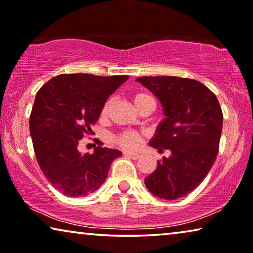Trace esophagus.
Returning <instances> with one entry per match:
<instances>
[{
    "label": "esophagus",
    "instance_id": "34e87169",
    "mask_svg": "<svg viewBox=\"0 0 253 253\" xmlns=\"http://www.w3.org/2000/svg\"><path fill=\"white\" fill-rule=\"evenodd\" d=\"M126 157H129L131 159H133V160H137V159H139L140 155L139 154H136V153H131V152H124L123 153Z\"/></svg>",
    "mask_w": 253,
    "mask_h": 253
}]
</instances>
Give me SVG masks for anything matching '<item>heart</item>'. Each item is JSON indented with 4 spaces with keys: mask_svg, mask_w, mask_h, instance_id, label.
Masks as SVG:
<instances>
[{
    "mask_svg": "<svg viewBox=\"0 0 253 253\" xmlns=\"http://www.w3.org/2000/svg\"><path fill=\"white\" fill-rule=\"evenodd\" d=\"M132 100L134 102V106L139 107L140 105H143L144 102L148 101V100H153V98H152L150 94H147V93L139 92V93H136V94H133ZM109 108H110V102L106 101L105 105L102 106L101 112H100V116H101V119H105V117L108 115ZM114 140H115V143L117 145H120V146L123 148H126V150H137V148L140 146L141 141H143V137H141L140 133L136 132V131L126 130L119 134H116V136L114 137Z\"/></svg>",
    "mask_w": 253,
    "mask_h": 253,
    "instance_id": "obj_1",
    "label": "heart"
}]
</instances>
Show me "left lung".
Segmentation results:
<instances>
[{
  "label": "left lung",
  "mask_w": 253,
  "mask_h": 253,
  "mask_svg": "<svg viewBox=\"0 0 253 253\" xmlns=\"http://www.w3.org/2000/svg\"><path fill=\"white\" fill-rule=\"evenodd\" d=\"M137 82L160 100L166 119L150 145L169 158L145 178L159 198L178 199L204 181L219 153L223 115L215 94L198 81L174 76L139 77Z\"/></svg>",
  "instance_id": "left-lung-1"
}]
</instances>
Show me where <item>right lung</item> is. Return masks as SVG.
Returning a JSON list of instances; mask_svg holds the SVG:
<instances>
[{
	"label": "right lung",
	"mask_w": 253,
	"mask_h": 253,
	"mask_svg": "<svg viewBox=\"0 0 253 253\" xmlns=\"http://www.w3.org/2000/svg\"><path fill=\"white\" fill-rule=\"evenodd\" d=\"M129 76L101 77L63 74L48 81L36 95L30 116V132L41 171L57 191L84 197L106 181L110 165L121 152L102 147L82 154L78 143L93 134L91 126L102 106Z\"/></svg>",
	"instance_id": "1"
}]
</instances>
